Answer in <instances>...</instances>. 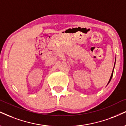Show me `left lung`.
<instances>
[{
  "instance_id": "1",
  "label": "left lung",
  "mask_w": 126,
  "mask_h": 126,
  "mask_svg": "<svg viewBox=\"0 0 126 126\" xmlns=\"http://www.w3.org/2000/svg\"><path fill=\"white\" fill-rule=\"evenodd\" d=\"M114 64H115V63H114ZM113 72H112V73H111V77H110V80H109V83L110 82V80H111V78H112V76H113ZM109 83H108V84H109Z\"/></svg>"
}]
</instances>
